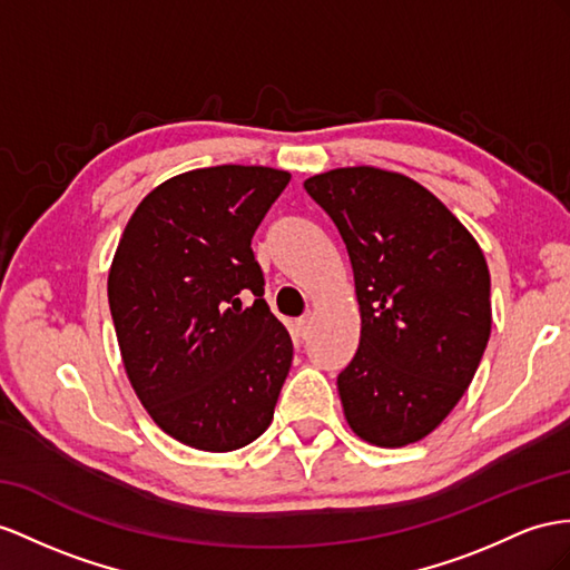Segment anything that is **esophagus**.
<instances>
[{
  "instance_id": "obj_1",
  "label": "esophagus",
  "mask_w": 570,
  "mask_h": 570,
  "mask_svg": "<svg viewBox=\"0 0 570 570\" xmlns=\"http://www.w3.org/2000/svg\"><path fill=\"white\" fill-rule=\"evenodd\" d=\"M311 325H313V315H311V313H308V315H303V317H298L296 327H298V332H301V337H308Z\"/></svg>"
}]
</instances>
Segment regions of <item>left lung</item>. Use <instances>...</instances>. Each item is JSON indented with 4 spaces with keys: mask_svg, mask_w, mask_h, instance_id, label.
Segmentation results:
<instances>
[{
    "mask_svg": "<svg viewBox=\"0 0 570 570\" xmlns=\"http://www.w3.org/2000/svg\"><path fill=\"white\" fill-rule=\"evenodd\" d=\"M352 259L361 342L337 375L348 426L402 448L460 402L491 334L484 253L445 204L400 173L337 168L303 183Z\"/></svg>",
    "mask_w": 570,
    "mask_h": 570,
    "instance_id": "8db88e82",
    "label": "left lung"
}]
</instances>
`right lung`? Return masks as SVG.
<instances>
[{"label": "right lung", "mask_w": 570, "mask_h": 570, "mask_svg": "<svg viewBox=\"0 0 570 570\" xmlns=\"http://www.w3.org/2000/svg\"><path fill=\"white\" fill-rule=\"evenodd\" d=\"M288 180L265 166L175 175L141 199L115 253L108 301L129 383L189 448L238 450L272 424L294 344L262 298L250 243Z\"/></svg>", "instance_id": "1"}]
</instances>
